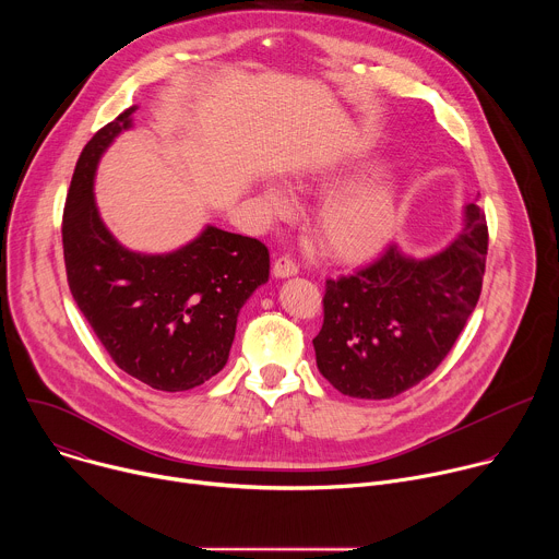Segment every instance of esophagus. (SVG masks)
<instances>
[{
    "mask_svg": "<svg viewBox=\"0 0 559 559\" xmlns=\"http://www.w3.org/2000/svg\"><path fill=\"white\" fill-rule=\"evenodd\" d=\"M294 274H298V265L292 257L285 254V257H278L274 261V276L276 278H287V276H294Z\"/></svg>",
    "mask_w": 559,
    "mask_h": 559,
    "instance_id": "obj_1",
    "label": "esophagus"
}]
</instances>
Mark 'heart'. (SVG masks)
<instances>
[{
	"label": "heart",
	"mask_w": 559,
	"mask_h": 559,
	"mask_svg": "<svg viewBox=\"0 0 559 559\" xmlns=\"http://www.w3.org/2000/svg\"><path fill=\"white\" fill-rule=\"evenodd\" d=\"M356 162H345L334 168H325L313 177L318 188H330L352 173ZM265 205L270 212H285V197L270 188L265 192ZM397 218V192L393 181L384 175H371L332 192L313 218V236L321 250L338 261H360L378 252Z\"/></svg>",
	"instance_id": "1"
}]
</instances>
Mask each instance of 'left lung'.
<instances>
[{"label": "left lung", "mask_w": 559, "mask_h": 559, "mask_svg": "<svg viewBox=\"0 0 559 559\" xmlns=\"http://www.w3.org/2000/svg\"><path fill=\"white\" fill-rule=\"evenodd\" d=\"M489 250L487 216L464 210L455 241L429 259L397 246L330 278L323 328L313 338L316 365L345 395L384 401L418 384L447 358L483 292Z\"/></svg>", "instance_id": "obj_1"}]
</instances>
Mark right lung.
<instances>
[{
    "label": "right lung",
    "instance_id": "add662e5",
    "mask_svg": "<svg viewBox=\"0 0 559 559\" xmlns=\"http://www.w3.org/2000/svg\"><path fill=\"white\" fill-rule=\"evenodd\" d=\"M134 110L104 126L79 154L61 223L66 276L119 369L158 391H186L225 367L238 311L270 278V252L257 238L214 225L170 254H136L117 241L93 183L102 154L130 128Z\"/></svg>",
    "mask_w": 559,
    "mask_h": 559
}]
</instances>
